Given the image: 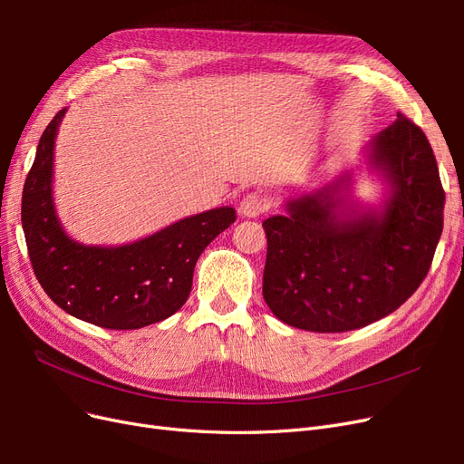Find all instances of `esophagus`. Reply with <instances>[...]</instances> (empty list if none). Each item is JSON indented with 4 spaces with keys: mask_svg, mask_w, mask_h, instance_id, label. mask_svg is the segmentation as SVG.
Wrapping results in <instances>:
<instances>
[{
    "mask_svg": "<svg viewBox=\"0 0 464 464\" xmlns=\"http://www.w3.org/2000/svg\"><path fill=\"white\" fill-rule=\"evenodd\" d=\"M266 208H269V199H266L265 195L259 191L246 193L240 201V213L249 218L259 217L261 213H265Z\"/></svg>",
    "mask_w": 464,
    "mask_h": 464,
    "instance_id": "34e87169",
    "label": "esophagus"
}]
</instances>
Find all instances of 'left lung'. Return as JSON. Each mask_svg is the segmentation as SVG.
Here are the masks:
<instances>
[{"instance_id":"obj_1","label":"left lung","mask_w":464,"mask_h":464,"mask_svg":"<svg viewBox=\"0 0 464 464\" xmlns=\"http://www.w3.org/2000/svg\"><path fill=\"white\" fill-rule=\"evenodd\" d=\"M391 198L382 213H344L348 176L263 220V298L286 325L344 333L392 314L426 278L443 230L445 191L424 131L404 114L368 147Z\"/></svg>"}]
</instances>
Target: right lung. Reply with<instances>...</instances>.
I'll use <instances>...</instances> for the list:
<instances>
[{"label":"right lung","instance_id":"add662e5","mask_svg":"<svg viewBox=\"0 0 464 464\" xmlns=\"http://www.w3.org/2000/svg\"><path fill=\"white\" fill-rule=\"evenodd\" d=\"M65 108L40 137L24 181L21 220L40 286L63 312L104 329H141L186 304L203 249L236 220L232 207L178 220L143 240L82 246L55 217L52 198L53 141Z\"/></svg>","mask_w":464,"mask_h":464}]
</instances>
